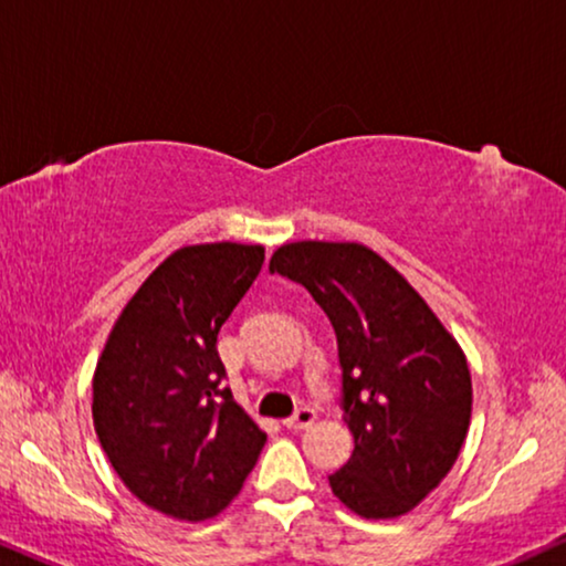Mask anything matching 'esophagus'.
<instances>
[{"label":"esophagus","mask_w":566,"mask_h":566,"mask_svg":"<svg viewBox=\"0 0 566 566\" xmlns=\"http://www.w3.org/2000/svg\"><path fill=\"white\" fill-rule=\"evenodd\" d=\"M313 423H316V410H313V407H300L292 418L284 420V426H287L290 431H303V428Z\"/></svg>","instance_id":"1"}]
</instances>
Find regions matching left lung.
Listing matches in <instances>:
<instances>
[{"label": "left lung", "mask_w": 566, "mask_h": 566, "mask_svg": "<svg viewBox=\"0 0 566 566\" xmlns=\"http://www.w3.org/2000/svg\"><path fill=\"white\" fill-rule=\"evenodd\" d=\"M271 274L324 307L342 368V420L355 439L332 493L366 520L412 512L460 457L473 412L468 357L399 271L360 242L276 248Z\"/></svg>", "instance_id": "obj_1"}]
</instances>
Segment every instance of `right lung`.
I'll use <instances>...</instances> for the list:
<instances>
[{
  "mask_svg": "<svg viewBox=\"0 0 566 566\" xmlns=\"http://www.w3.org/2000/svg\"><path fill=\"white\" fill-rule=\"evenodd\" d=\"M263 245L167 255L114 321L93 370V428L127 491L175 520L217 517L266 433L221 384L217 339L263 266Z\"/></svg>",
  "mask_w": 566,
  "mask_h": 566,
  "instance_id": "obj_1",
  "label": "right lung"
}]
</instances>
